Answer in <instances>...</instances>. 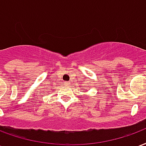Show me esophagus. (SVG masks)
Returning a JSON list of instances; mask_svg holds the SVG:
<instances>
[{
  "mask_svg": "<svg viewBox=\"0 0 146 146\" xmlns=\"http://www.w3.org/2000/svg\"><path fill=\"white\" fill-rule=\"evenodd\" d=\"M66 85H67V83H66Z\"/></svg>",
  "mask_w": 146,
  "mask_h": 146,
  "instance_id": "34e87169",
  "label": "esophagus"
}]
</instances>
